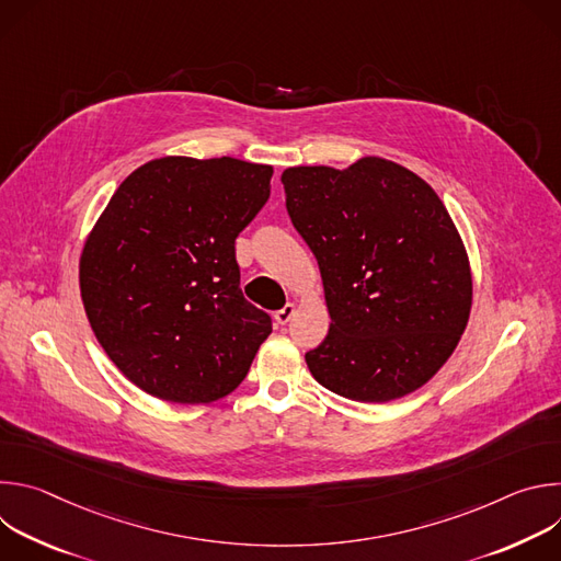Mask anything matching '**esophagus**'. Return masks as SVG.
<instances>
[{
    "mask_svg": "<svg viewBox=\"0 0 561 561\" xmlns=\"http://www.w3.org/2000/svg\"><path fill=\"white\" fill-rule=\"evenodd\" d=\"M293 314H295V304H286L284 308H279V310L275 312V322L284 327V324H288V322H290V317H293Z\"/></svg>",
    "mask_w": 561,
    "mask_h": 561,
    "instance_id": "obj_1",
    "label": "esophagus"
}]
</instances>
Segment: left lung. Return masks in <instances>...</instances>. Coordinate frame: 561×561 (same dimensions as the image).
Masks as SVG:
<instances>
[{"instance_id": "1", "label": "left lung", "mask_w": 561, "mask_h": 561, "mask_svg": "<svg viewBox=\"0 0 561 561\" xmlns=\"http://www.w3.org/2000/svg\"><path fill=\"white\" fill-rule=\"evenodd\" d=\"M286 210L322 273L331 329L306 353L324 388L381 404L424 386L455 351L472 279L461 237L415 173L381 157L282 173Z\"/></svg>"}]
</instances>
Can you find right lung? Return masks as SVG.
<instances>
[{
	"instance_id": "1",
	"label": "right lung",
	"mask_w": 561,
	"mask_h": 561,
	"mask_svg": "<svg viewBox=\"0 0 561 561\" xmlns=\"http://www.w3.org/2000/svg\"><path fill=\"white\" fill-rule=\"evenodd\" d=\"M273 167L162 157L111 197L79 260L91 329L141 390L208 404L247 377L273 319L239 288L234 239L271 197Z\"/></svg>"
}]
</instances>
